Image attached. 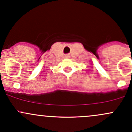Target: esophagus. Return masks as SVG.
<instances>
[{
    "label": "esophagus",
    "mask_w": 132,
    "mask_h": 132,
    "mask_svg": "<svg viewBox=\"0 0 132 132\" xmlns=\"http://www.w3.org/2000/svg\"><path fill=\"white\" fill-rule=\"evenodd\" d=\"M66 57H69V56H66Z\"/></svg>",
    "instance_id": "34e87169"
}]
</instances>
